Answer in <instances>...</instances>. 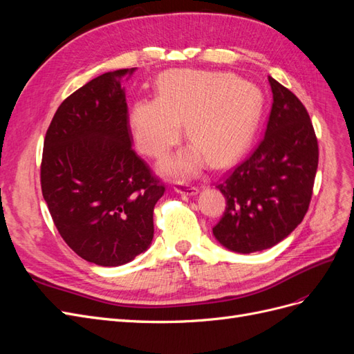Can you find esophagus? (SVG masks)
<instances>
[{"label": "esophagus", "mask_w": 354, "mask_h": 354, "mask_svg": "<svg viewBox=\"0 0 354 354\" xmlns=\"http://www.w3.org/2000/svg\"><path fill=\"white\" fill-rule=\"evenodd\" d=\"M174 190L177 192V194L189 195V196L198 194V187L196 186H192V185H187V183H176Z\"/></svg>", "instance_id": "esophagus-1"}]
</instances>
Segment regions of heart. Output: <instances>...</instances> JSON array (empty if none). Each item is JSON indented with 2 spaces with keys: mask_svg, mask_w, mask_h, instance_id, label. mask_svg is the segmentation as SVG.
<instances>
[{
  "mask_svg": "<svg viewBox=\"0 0 354 354\" xmlns=\"http://www.w3.org/2000/svg\"><path fill=\"white\" fill-rule=\"evenodd\" d=\"M261 109L254 85L230 73L176 71L159 80L158 99L138 100L131 111L137 146L152 158L167 155L181 137L194 142L165 159L160 168L174 177L194 176L207 164H227L248 145Z\"/></svg>",
  "mask_w": 354,
  "mask_h": 354,
  "instance_id": "1",
  "label": "heart"
}]
</instances>
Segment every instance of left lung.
<instances>
[{"instance_id":"1","label":"left lung","mask_w":354,"mask_h":354,"mask_svg":"<svg viewBox=\"0 0 354 354\" xmlns=\"http://www.w3.org/2000/svg\"><path fill=\"white\" fill-rule=\"evenodd\" d=\"M269 82L273 104L264 137L217 185L226 209L212 233L241 254L272 248L303 221L319 162L317 138L304 104L272 77Z\"/></svg>"}]
</instances>
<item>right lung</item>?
I'll return each instance as SVG.
<instances>
[{
    "instance_id": "1",
    "label": "right lung",
    "mask_w": 354,
    "mask_h": 354,
    "mask_svg": "<svg viewBox=\"0 0 354 354\" xmlns=\"http://www.w3.org/2000/svg\"><path fill=\"white\" fill-rule=\"evenodd\" d=\"M136 68L106 72L62 102L41 160V190L60 236L81 259L113 267L153 239L165 185L131 147L122 82Z\"/></svg>"
}]
</instances>
